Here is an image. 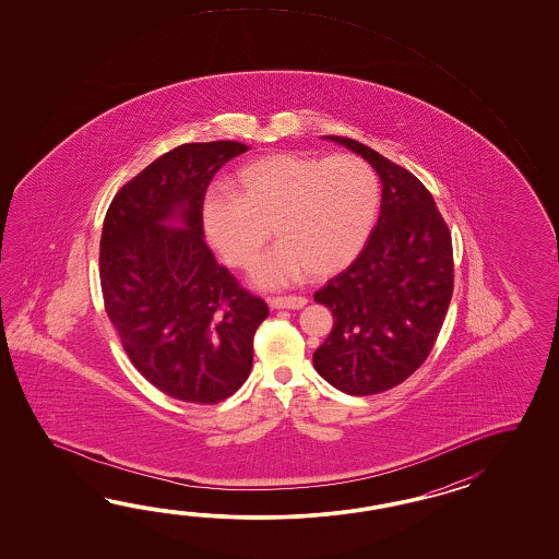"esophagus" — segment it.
I'll list each match as a JSON object with an SVG mask.
<instances>
[{
  "mask_svg": "<svg viewBox=\"0 0 559 559\" xmlns=\"http://www.w3.org/2000/svg\"><path fill=\"white\" fill-rule=\"evenodd\" d=\"M308 304L304 296H277L270 299V306L274 309H301Z\"/></svg>",
  "mask_w": 559,
  "mask_h": 559,
  "instance_id": "obj_1",
  "label": "esophagus"
}]
</instances>
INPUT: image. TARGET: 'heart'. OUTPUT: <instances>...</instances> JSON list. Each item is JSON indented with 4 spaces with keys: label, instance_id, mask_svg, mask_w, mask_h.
Instances as JSON below:
<instances>
[{
    "label": "heart",
    "instance_id": "obj_1",
    "mask_svg": "<svg viewBox=\"0 0 559 559\" xmlns=\"http://www.w3.org/2000/svg\"><path fill=\"white\" fill-rule=\"evenodd\" d=\"M236 190L205 193L203 234L224 262L246 270L272 226L277 246L253 267V282L263 287L342 272L364 250L380 214V179L357 155L258 157L239 167Z\"/></svg>",
    "mask_w": 559,
    "mask_h": 559
}]
</instances>
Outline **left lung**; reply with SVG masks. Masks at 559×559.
Returning <instances> with one entry per match:
<instances>
[{
	"label": "left lung",
	"mask_w": 559,
	"mask_h": 559,
	"mask_svg": "<svg viewBox=\"0 0 559 559\" xmlns=\"http://www.w3.org/2000/svg\"><path fill=\"white\" fill-rule=\"evenodd\" d=\"M328 140L378 171L381 210L356 262L313 296L333 316L313 366L340 392L373 395L407 380L433 349L452 301V234L412 171L356 140Z\"/></svg>",
	"instance_id": "8db88e82"
}]
</instances>
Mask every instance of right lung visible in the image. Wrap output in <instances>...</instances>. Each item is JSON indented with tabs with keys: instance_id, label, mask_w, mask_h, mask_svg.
Listing matches in <instances>:
<instances>
[{
	"instance_id": "obj_1",
	"label": "right lung",
	"mask_w": 559,
	"mask_h": 559,
	"mask_svg": "<svg viewBox=\"0 0 559 559\" xmlns=\"http://www.w3.org/2000/svg\"><path fill=\"white\" fill-rule=\"evenodd\" d=\"M250 147L183 143L130 179L107 207L99 280L133 368L179 402L219 404L253 364L270 309L203 241L202 203L219 167Z\"/></svg>"
}]
</instances>
